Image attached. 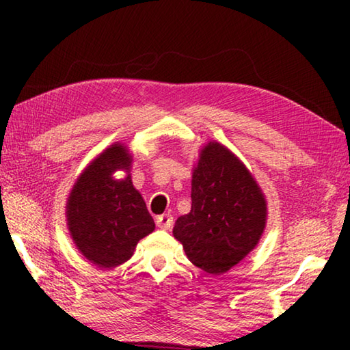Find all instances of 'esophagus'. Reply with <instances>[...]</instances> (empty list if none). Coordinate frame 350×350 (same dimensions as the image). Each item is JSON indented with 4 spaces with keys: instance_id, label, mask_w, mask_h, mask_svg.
<instances>
[{
    "instance_id": "obj_1",
    "label": "esophagus",
    "mask_w": 350,
    "mask_h": 350,
    "mask_svg": "<svg viewBox=\"0 0 350 350\" xmlns=\"http://www.w3.org/2000/svg\"><path fill=\"white\" fill-rule=\"evenodd\" d=\"M156 224H157L159 228L170 230L171 227H173V216H171V215H161L156 219Z\"/></svg>"
}]
</instances>
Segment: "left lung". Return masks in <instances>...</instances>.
<instances>
[{"label":"left lung","mask_w":350,"mask_h":350,"mask_svg":"<svg viewBox=\"0 0 350 350\" xmlns=\"http://www.w3.org/2000/svg\"><path fill=\"white\" fill-rule=\"evenodd\" d=\"M265 224L267 200L250 170L216 140L200 148L191 210L173 228L187 258L206 273L222 275L258 245Z\"/></svg>","instance_id":"obj_1"}]
</instances>
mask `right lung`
<instances>
[{
	"mask_svg": "<svg viewBox=\"0 0 350 350\" xmlns=\"http://www.w3.org/2000/svg\"><path fill=\"white\" fill-rule=\"evenodd\" d=\"M133 156L116 142L81 171L66 200L70 238L83 256L100 269L117 267L133 256L137 242L156 224L131 180ZM116 170L127 176L114 180Z\"/></svg>",
	"mask_w": 350,
	"mask_h": 350,
	"instance_id": "obj_1",
	"label": "right lung"
}]
</instances>
